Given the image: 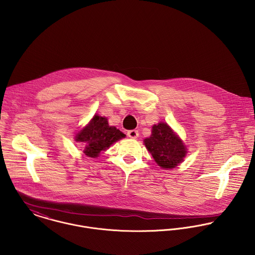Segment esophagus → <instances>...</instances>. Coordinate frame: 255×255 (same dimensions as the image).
<instances>
[{
  "label": "esophagus",
  "instance_id": "obj_1",
  "mask_svg": "<svg viewBox=\"0 0 255 255\" xmlns=\"http://www.w3.org/2000/svg\"><path fill=\"white\" fill-rule=\"evenodd\" d=\"M127 135L131 139H137L139 137V132H138V130H129L127 132Z\"/></svg>",
  "mask_w": 255,
  "mask_h": 255
}]
</instances>
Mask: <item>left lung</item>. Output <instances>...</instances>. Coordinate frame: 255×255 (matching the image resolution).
I'll list each match as a JSON object with an SVG mask.
<instances>
[{"instance_id":"1","label":"left lung","mask_w":255,"mask_h":255,"mask_svg":"<svg viewBox=\"0 0 255 255\" xmlns=\"http://www.w3.org/2000/svg\"><path fill=\"white\" fill-rule=\"evenodd\" d=\"M155 162L162 168H174L183 161L187 148L166 123L152 126L151 136L143 140Z\"/></svg>"}]
</instances>
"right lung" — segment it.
<instances>
[{
    "label": "right lung",
    "mask_w": 255,
    "mask_h": 255,
    "mask_svg": "<svg viewBox=\"0 0 255 255\" xmlns=\"http://www.w3.org/2000/svg\"><path fill=\"white\" fill-rule=\"evenodd\" d=\"M125 135L114 126H110L108 119L95 115L90 123L76 136V141L86 144L84 153L89 157H97L102 150H106L115 141Z\"/></svg>",
    "instance_id": "add662e5"
}]
</instances>
